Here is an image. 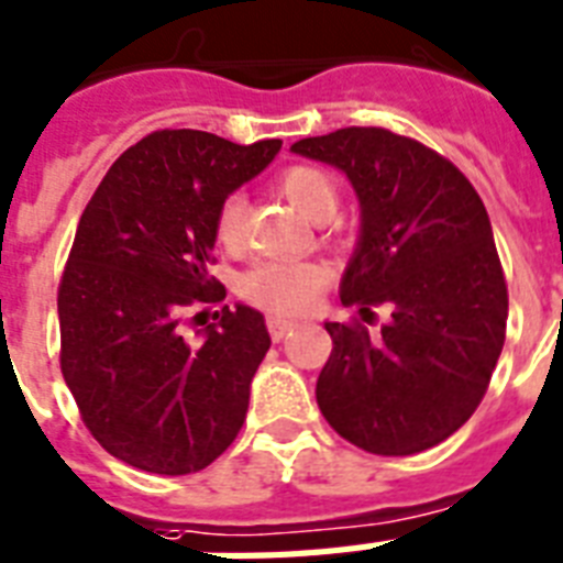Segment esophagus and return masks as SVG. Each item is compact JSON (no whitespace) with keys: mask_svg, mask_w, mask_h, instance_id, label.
I'll use <instances>...</instances> for the list:
<instances>
[{"mask_svg":"<svg viewBox=\"0 0 563 563\" xmlns=\"http://www.w3.org/2000/svg\"><path fill=\"white\" fill-rule=\"evenodd\" d=\"M292 328H296L292 319H285V316H267V331H271L273 342H282Z\"/></svg>","mask_w":563,"mask_h":563,"instance_id":"obj_1","label":"esophagus"}]
</instances>
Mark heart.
<instances>
[{
	"mask_svg": "<svg viewBox=\"0 0 563 563\" xmlns=\"http://www.w3.org/2000/svg\"><path fill=\"white\" fill-rule=\"evenodd\" d=\"M278 189L296 209H301L310 221H328L336 216L339 189L333 178L319 166L296 164L278 175ZM244 212L247 201L241 192H230L216 209V239L221 247L235 250L244 241ZM328 267L316 262H287V258H267L253 264L241 276V296L258 308L273 313H301L313 305V299L328 285Z\"/></svg>",
	"mask_w": 563,
	"mask_h": 563,
	"instance_id": "1",
	"label": "heart"
}]
</instances>
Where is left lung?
<instances>
[{
	"mask_svg": "<svg viewBox=\"0 0 563 563\" xmlns=\"http://www.w3.org/2000/svg\"><path fill=\"white\" fill-rule=\"evenodd\" d=\"M342 169L362 230L339 296L368 322H324L333 351L316 402L347 443L406 457L443 443L475 415L506 339V278L481 195L434 148L376 125L292 143Z\"/></svg>",
	"mask_w": 563,
	"mask_h": 563,
	"instance_id": "1",
	"label": "left lung"
}]
</instances>
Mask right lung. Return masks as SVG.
I'll return each instance as SVG.
<instances>
[{"label":"right lung","instance_id":"1","mask_svg":"<svg viewBox=\"0 0 563 563\" xmlns=\"http://www.w3.org/2000/svg\"><path fill=\"white\" fill-rule=\"evenodd\" d=\"M195 129L146 134L111 164L74 235L57 292L59 368L86 429L152 475L207 468L244 426L271 333L224 305L198 342L180 313L216 305V209L278 155ZM201 316V313H198Z\"/></svg>","mask_w":563,"mask_h":563}]
</instances>
